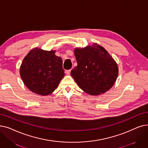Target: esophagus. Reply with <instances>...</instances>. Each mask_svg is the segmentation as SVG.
Wrapping results in <instances>:
<instances>
[{
    "label": "esophagus",
    "instance_id": "esophagus-1",
    "mask_svg": "<svg viewBox=\"0 0 148 148\" xmlns=\"http://www.w3.org/2000/svg\"><path fill=\"white\" fill-rule=\"evenodd\" d=\"M66 73L67 75H69L70 73H71V69H69V70H66Z\"/></svg>",
    "mask_w": 148,
    "mask_h": 148
}]
</instances>
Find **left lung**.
<instances>
[{
	"instance_id": "1",
	"label": "left lung",
	"mask_w": 148,
	"mask_h": 148,
	"mask_svg": "<svg viewBox=\"0 0 148 148\" xmlns=\"http://www.w3.org/2000/svg\"><path fill=\"white\" fill-rule=\"evenodd\" d=\"M77 65L71 71L77 84L88 94L97 95L111 88L117 79L116 62L97 43L74 50Z\"/></svg>"
}]
</instances>
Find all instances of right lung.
Here are the masks:
<instances>
[{
    "mask_svg": "<svg viewBox=\"0 0 148 148\" xmlns=\"http://www.w3.org/2000/svg\"><path fill=\"white\" fill-rule=\"evenodd\" d=\"M60 57L55 51L35 48L25 57L20 74L26 86L36 94L47 95L54 92L65 75Z\"/></svg>",
    "mask_w": 148,
    "mask_h": 148,
    "instance_id": "obj_1",
    "label": "right lung"
}]
</instances>
